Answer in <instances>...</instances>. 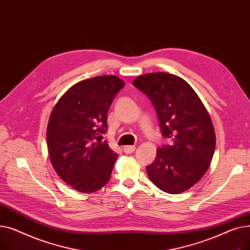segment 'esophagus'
<instances>
[{
	"mask_svg": "<svg viewBox=\"0 0 250 250\" xmlns=\"http://www.w3.org/2000/svg\"><path fill=\"white\" fill-rule=\"evenodd\" d=\"M135 150H136L135 146H125V147H124V152L126 153V154L133 153Z\"/></svg>",
	"mask_w": 250,
	"mask_h": 250,
	"instance_id": "34e87169",
	"label": "esophagus"
}]
</instances>
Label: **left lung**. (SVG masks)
Returning a JSON list of instances; mask_svg holds the SVG:
<instances>
[{
  "instance_id": "obj_1",
  "label": "left lung",
  "mask_w": 250,
  "mask_h": 250,
  "mask_svg": "<svg viewBox=\"0 0 250 250\" xmlns=\"http://www.w3.org/2000/svg\"><path fill=\"white\" fill-rule=\"evenodd\" d=\"M134 86L154 104L162 135L171 145L157 150L147 166L150 180L159 189L177 194L198 183L211 164L216 134L207 108L182 78L165 72L138 76Z\"/></svg>"
}]
</instances>
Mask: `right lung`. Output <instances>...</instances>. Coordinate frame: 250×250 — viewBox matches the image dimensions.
<instances>
[{"instance_id":"right-lung-1","label":"right lung","mask_w":250,"mask_h":250,"mask_svg":"<svg viewBox=\"0 0 250 250\" xmlns=\"http://www.w3.org/2000/svg\"><path fill=\"white\" fill-rule=\"evenodd\" d=\"M125 86L116 76L74 84L51 110L46 129L49 159L57 174L79 192H95L109 181L118 155L102 134L115 94Z\"/></svg>"}]
</instances>
